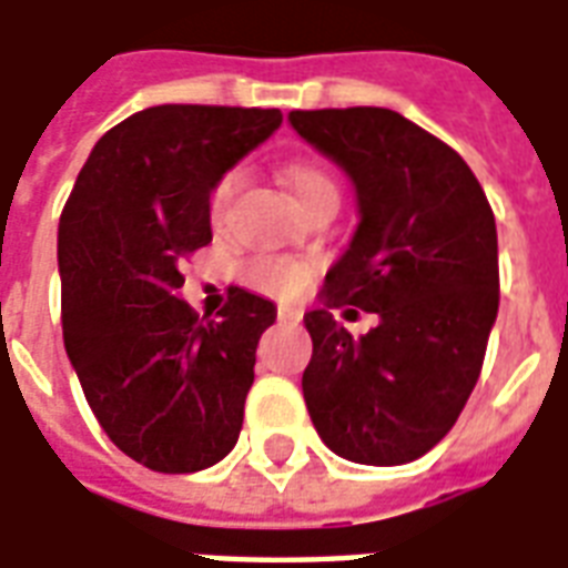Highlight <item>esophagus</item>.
Here are the masks:
<instances>
[{
  "instance_id": "1",
  "label": "esophagus",
  "mask_w": 568,
  "mask_h": 568,
  "mask_svg": "<svg viewBox=\"0 0 568 568\" xmlns=\"http://www.w3.org/2000/svg\"><path fill=\"white\" fill-rule=\"evenodd\" d=\"M276 320L280 323H301V311H295V307H280V313H276Z\"/></svg>"
}]
</instances>
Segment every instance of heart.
I'll use <instances>...</instances> for the list:
<instances>
[{
    "label": "heart",
    "instance_id": "b5f03b06",
    "mask_svg": "<svg viewBox=\"0 0 568 568\" xmlns=\"http://www.w3.org/2000/svg\"><path fill=\"white\" fill-rule=\"evenodd\" d=\"M236 181L240 174L230 172L217 181V187L212 190V215L221 217V212L227 209L230 196L236 190ZM285 187L292 190V196L297 200V205H307L316 196L323 193H338L335 190V181L320 169V165H307V162H297L292 169H285ZM311 264L304 261H292V257H276V255H261L252 257L245 264V283L252 285L255 292H264V295L276 297H292L297 295L304 285L311 283Z\"/></svg>",
    "mask_w": 568,
    "mask_h": 568
}]
</instances>
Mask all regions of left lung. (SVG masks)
I'll return each mask as SVG.
<instances>
[{
    "instance_id": "8db88e82",
    "label": "left lung",
    "mask_w": 568,
    "mask_h": 568,
    "mask_svg": "<svg viewBox=\"0 0 568 568\" xmlns=\"http://www.w3.org/2000/svg\"><path fill=\"white\" fill-rule=\"evenodd\" d=\"M301 141L356 196V230L304 313L313 356L301 390L316 434L353 464L394 467L449 434L498 316V233L467 162L384 106L292 110ZM379 313L353 339L331 307Z\"/></svg>"
}]
</instances>
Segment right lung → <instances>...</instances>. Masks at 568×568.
<instances>
[{"mask_svg": "<svg viewBox=\"0 0 568 568\" xmlns=\"http://www.w3.org/2000/svg\"><path fill=\"white\" fill-rule=\"evenodd\" d=\"M280 125L257 106H146L94 144L63 205V347L104 434L150 470L196 474L240 439L276 304L230 288L200 320L181 261L212 243L217 181Z\"/></svg>", "mask_w": 568, "mask_h": 568, "instance_id": "add662e5", "label": "right lung"}]
</instances>
